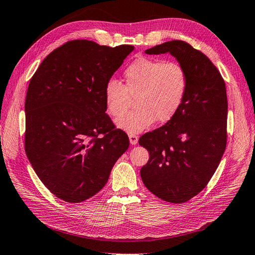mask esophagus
<instances>
[{
	"label": "esophagus",
	"mask_w": 255,
	"mask_h": 255,
	"mask_svg": "<svg viewBox=\"0 0 255 255\" xmlns=\"http://www.w3.org/2000/svg\"><path fill=\"white\" fill-rule=\"evenodd\" d=\"M128 138H129L130 144H136L137 141H138V136L136 134H128Z\"/></svg>",
	"instance_id": "34e87169"
}]
</instances>
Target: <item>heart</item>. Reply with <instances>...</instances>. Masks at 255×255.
Wrapping results in <instances>:
<instances>
[{
	"mask_svg": "<svg viewBox=\"0 0 255 255\" xmlns=\"http://www.w3.org/2000/svg\"><path fill=\"white\" fill-rule=\"evenodd\" d=\"M189 87L185 67L175 61L138 58L125 71V85L109 79L104 87V102L109 115L120 117L130 97L135 111L117 120V127L130 134L139 133L153 122H168L182 106Z\"/></svg>",
	"mask_w": 255,
	"mask_h": 255,
	"instance_id": "b5f03b06",
	"label": "heart"
}]
</instances>
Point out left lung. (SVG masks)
I'll list each match as a JSON object with an SVG mask.
<instances>
[{
  "instance_id": "1",
  "label": "left lung",
  "mask_w": 255,
  "mask_h": 255,
  "mask_svg": "<svg viewBox=\"0 0 255 255\" xmlns=\"http://www.w3.org/2000/svg\"><path fill=\"white\" fill-rule=\"evenodd\" d=\"M144 52H169L189 74L188 92L177 115L138 140L150 154L140 169L146 188L165 202L185 203L206 188L224 153L225 82L208 57L183 40L163 43Z\"/></svg>"
}]
</instances>
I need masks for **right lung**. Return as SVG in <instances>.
Listing matches in <instances>:
<instances>
[{
	"mask_svg": "<svg viewBox=\"0 0 255 255\" xmlns=\"http://www.w3.org/2000/svg\"><path fill=\"white\" fill-rule=\"evenodd\" d=\"M133 50L70 40L48 54L30 80L25 153L40 181L62 201L81 203L100 192L129 146L105 113L104 87Z\"/></svg>",
	"mask_w": 255,
	"mask_h": 255,
	"instance_id": "obj_1",
	"label": "right lung"
}]
</instances>
